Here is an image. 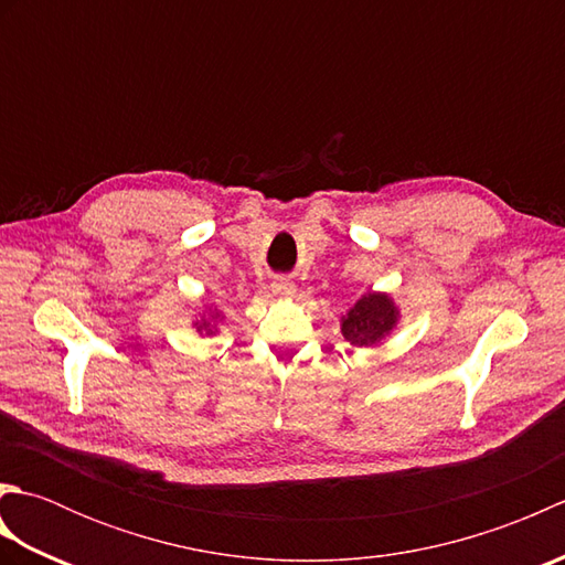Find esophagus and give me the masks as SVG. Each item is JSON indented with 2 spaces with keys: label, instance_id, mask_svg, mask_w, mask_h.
Masks as SVG:
<instances>
[{
  "label": "esophagus",
  "instance_id": "esophagus-1",
  "mask_svg": "<svg viewBox=\"0 0 565 565\" xmlns=\"http://www.w3.org/2000/svg\"><path fill=\"white\" fill-rule=\"evenodd\" d=\"M271 291H274L276 296H291V294H294V284H291L289 279H274Z\"/></svg>",
  "mask_w": 565,
  "mask_h": 565
}]
</instances>
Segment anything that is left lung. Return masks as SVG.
<instances>
[{"mask_svg":"<svg viewBox=\"0 0 565 565\" xmlns=\"http://www.w3.org/2000/svg\"><path fill=\"white\" fill-rule=\"evenodd\" d=\"M395 326V308L388 296L369 294L359 298L354 308L342 320L344 340L352 344L369 347L376 344L383 334H388Z\"/></svg>","mask_w":565,"mask_h":565,"instance_id":"obj_1","label":"left lung"}]
</instances>
